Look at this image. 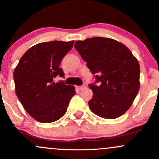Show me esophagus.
Wrapping results in <instances>:
<instances>
[{
  "mask_svg": "<svg viewBox=\"0 0 159 159\" xmlns=\"http://www.w3.org/2000/svg\"><path fill=\"white\" fill-rule=\"evenodd\" d=\"M86 88V86L85 85H81V86H76V88L78 90H83L84 88Z\"/></svg>",
  "mask_w": 159,
  "mask_h": 159,
  "instance_id": "esophagus-1",
  "label": "esophagus"
}]
</instances>
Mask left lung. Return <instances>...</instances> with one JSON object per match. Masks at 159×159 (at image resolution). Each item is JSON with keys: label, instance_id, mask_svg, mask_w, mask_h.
<instances>
[{"label": "left lung", "instance_id": "1", "mask_svg": "<svg viewBox=\"0 0 159 159\" xmlns=\"http://www.w3.org/2000/svg\"><path fill=\"white\" fill-rule=\"evenodd\" d=\"M75 48L96 81L89 84L90 110L105 119H116L131 107L139 90L138 60L125 45L110 38L93 37L77 41Z\"/></svg>", "mask_w": 159, "mask_h": 159}]
</instances>
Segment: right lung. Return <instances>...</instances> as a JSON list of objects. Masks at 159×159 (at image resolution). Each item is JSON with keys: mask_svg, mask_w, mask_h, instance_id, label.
Instances as JSON below:
<instances>
[{"mask_svg": "<svg viewBox=\"0 0 159 159\" xmlns=\"http://www.w3.org/2000/svg\"><path fill=\"white\" fill-rule=\"evenodd\" d=\"M74 42L35 45L24 53L15 68V92L23 108L36 121L48 123L59 120L75 94L74 86L53 81L58 75L64 76L59 65Z\"/></svg>", "mask_w": 159, "mask_h": 159, "instance_id": "obj_1", "label": "right lung"}]
</instances>
